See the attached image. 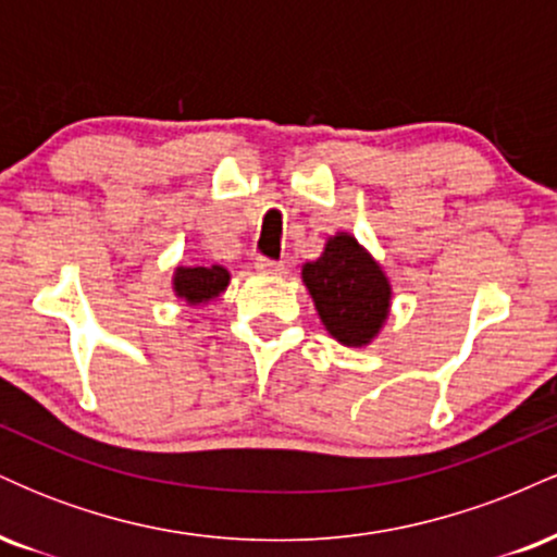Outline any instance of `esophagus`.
<instances>
[{
    "label": "esophagus",
    "instance_id": "esophagus-1",
    "mask_svg": "<svg viewBox=\"0 0 557 557\" xmlns=\"http://www.w3.org/2000/svg\"><path fill=\"white\" fill-rule=\"evenodd\" d=\"M253 267H257L259 274H283L285 272V261H277V259H270V257H257L253 261Z\"/></svg>",
    "mask_w": 557,
    "mask_h": 557
}]
</instances>
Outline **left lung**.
<instances>
[{
  "mask_svg": "<svg viewBox=\"0 0 557 557\" xmlns=\"http://www.w3.org/2000/svg\"><path fill=\"white\" fill-rule=\"evenodd\" d=\"M304 283L324 327L343 345H367L385 322L387 277L350 235H335L322 257L304 267Z\"/></svg>",
  "mask_w": 557,
  "mask_h": 557,
  "instance_id": "8db88e82",
  "label": "left lung"
}]
</instances>
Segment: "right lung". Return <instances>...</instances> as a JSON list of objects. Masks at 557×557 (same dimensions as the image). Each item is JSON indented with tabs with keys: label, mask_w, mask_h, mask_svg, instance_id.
Returning a JSON list of instances; mask_svg holds the SVG:
<instances>
[{
	"label": "right lung",
	"mask_w": 557,
	"mask_h": 557,
	"mask_svg": "<svg viewBox=\"0 0 557 557\" xmlns=\"http://www.w3.org/2000/svg\"><path fill=\"white\" fill-rule=\"evenodd\" d=\"M230 283V274L222 267H181L175 272L177 296L190 300V304H207L220 296Z\"/></svg>",
	"instance_id": "add662e5"
}]
</instances>
